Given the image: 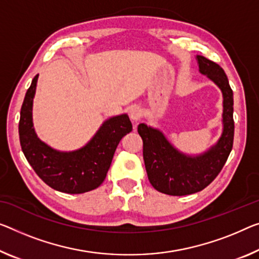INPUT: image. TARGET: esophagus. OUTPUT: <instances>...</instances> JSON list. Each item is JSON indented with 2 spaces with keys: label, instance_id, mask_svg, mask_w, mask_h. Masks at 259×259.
Returning <instances> with one entry per match:
<instances>
[{
  "label": "esophagus",
  "instance_id": "34e87169",
  "mask_svg": "<svg viewBox=\"0 0 259 259\" xmlns=\"http://www.w3.org/2000/svg\"><path fill=\"white\" fill-rule=\"evenodd\" d=\"M141 116H142V111L140 109V106L134 105V106L131 107L130 117H131V119H132L133 122H138L139 120H140Z\"/></svg>",
  "mask_w": 259,
  "mask_h": 259
}]
</instances>
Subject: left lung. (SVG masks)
I'll list each match as a JSON object with an SVG mask.
<instances>
[{"label": "left lung", "instance_id": "8db88e82", "mask_svg": "<svg viewBox=\"0 0 259 259\" xmlns=\"http://www.w3.org/2000/svg\"><path fill=\"white\" fill-rule=\"evenodd\" d=\"M199 71L215 83L222 93V133L204 153L181 152L162 131L142 122L138 132L143 141V160L154 189L169 196H186L204 190L214 181L228 158L234 140V98L225 70L202 55L196 57Z\"/></svg>", "mask_w": 259, "mask_h": 259}]
</instances>
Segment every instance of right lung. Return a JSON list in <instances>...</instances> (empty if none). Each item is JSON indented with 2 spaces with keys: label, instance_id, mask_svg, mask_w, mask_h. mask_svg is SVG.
I'll return each mask as SVG.
<instances>
[{
  "label": "right lung",
  "instance_id": "obj_1",
  "mask_svg": "<svg viewBox=\"0 0 259 259\" xmlns=\"http://www.w3.org/2000/svg\"><path fill=\"white\" fill-rule=\"evenodd\" d=\"M35 75L24 98L19 119V141L27 162L35 174L60 192L76 194L98 188L104 182L118 143L132 131L126 113L110 117L90 140L76 150L61 152L38 138L33 127L32 109L37 88Z\"/></svg>",
  "mask_w": 259,
  "mask_h": 259
}]
</instances>
